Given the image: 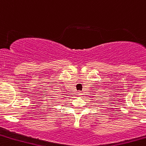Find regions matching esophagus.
<instances>
[{
    "label": "esophagus",
    "mask_w": 146,
    "mask_h": 146,
    "mask_svg": "<svg viewBox=\"0 0 146 146\" xmlns=\"http://www.w3.org/2000/svg\"><path fill=\"white\" fill-rule=\"evenodd\" d=\"M77 95H78V96H81L82 94H81V93H78V94H77Z\"/></svg>",
    "instance_id": "esophagus-1"
}]
</instances>
